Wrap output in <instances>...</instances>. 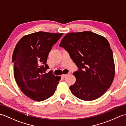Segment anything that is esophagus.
<instances>
[{
    "instance_id": "34e87169",
    "label": "esophagus",
    "mask_w": 126,
    "mask_h": 126,
    "mask_svg": "<svg viewBox=\"0 0 126 126\" xmlns=\"http://www.w3.org/2000/svg\"><path fill=\"white\" fill-rule=\"evenodd\" d=\"M67 75L68 74H62V75H61V77H62L63 78H64V77H65L66 76H67Z\"/></svg>"
}]
</instances>
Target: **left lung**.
<instances>
[{"mask_svg":"<svg viewBox=\"0 0 126 126\" xmlns=\"http://www.w3.org/2000/svg\"><path fill=\"white\" fill-rule=\"evenodd\" d=\"M60 47L70 54L79 70L69 87L73 95L86 101L95 100L110 88L115 76L113 52L106 39L90 31L67 33Z\"/></svg>","mask_w":126,"mask_h":126,"instance_id":"8db88e82","label":"left lung"}]
</instances>
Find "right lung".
Returning a JSON list of instances; mask_svg holds the SVG:
<instances>
[{"label": "right lung", "instance_id": "add662e5", "mask_svg": "<svg viewBox=\"0 0 126 126\" xmlns=\"http://www.w3.org/2000/svg\"><path fill=\"white\" fill-rule=\"evenodd\" d=\"M63 33L38 32L26 35L16 44L13 51L14 77L21 92L36 101L54 94L61 77L52 71L45 73L48 66L47 57L52 46Z\"/></svg>", "mask_w": 126, "mask_h": 126}]
</instances>
